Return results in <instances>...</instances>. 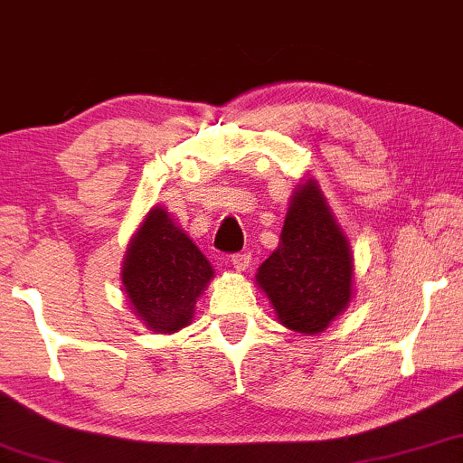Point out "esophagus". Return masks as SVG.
<instances>
[{"instance_id": "esophagus-1", "label": "esophagus", "mask_w": 463, "mask_h": 463, "mask_svg": "<svg viewBox=\"0 0 463 463\" xmlns=\"http://www.w3.org/2000/svg\"><path fill=\"white\" fill-rule=\"evenodd\" d=\"M231 265L237 269V271H245L250 265V254H245V251H237V254L231 256Z\"/></svg>"}]
</instances>
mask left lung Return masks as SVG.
Wrapping results in <instances>:
<instances>
[{
	"instance_id": "obj_1",
	"label": "left lung",
	"mask_w": 463,
	"mask_h": 463,
	"mask_svg": "<svg viewBox=\"0 0 463 463\" xmlns=\"http://www.w3.org/2000/svg\"><path fill=\"white\" fill-rule=\"evenodd\" d=\"M256 282L292 331H325L348 306L353 256L312 179L292 196L278 250L262 262Z\"/></svg>"
}]
</instances>
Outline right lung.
I'll return each instance as SVG.
<instances>
[{
  "mask_svg": "<svg viewBox=\"0 0 463 463\" xmlns=\"http://www.w3.org/2000/svg\"><path fill=\"white\" fill-rule=\"evenodd\" d=\"M213 278L203 251L162 207L151 209L128 250L121 282L134 312L156 333L184 329Z\"/></svg>",
  "mask_w": 463,
  "mask_h": 463,
  "instance_id": "obj_1",
  "label": "right lung"
}]
</instances>
